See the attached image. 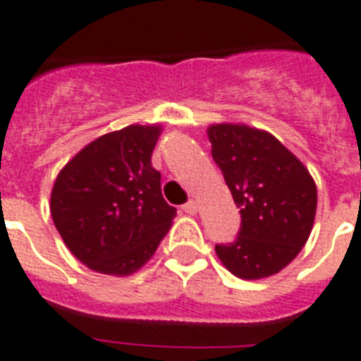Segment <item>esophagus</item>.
Listing matches in <instances>:
<instances>
[{"instance_id": "34e87169", "label": "esophagus", "mask_w": 361, "mask_h": 361, "mask_svg": "<svg viewBox=\"0 0 361 361\" xmlns=\"http://www.w3.org/2000/svg\"><path fill=\"white\" fill-rule=\"evenodd\" d=\"M181 211H183L185 214L194 216V214H196V212H198V207H196V203H194L192 200H189V202L181 205Z\"/></svg>"}]
</instances>
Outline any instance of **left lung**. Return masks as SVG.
Returning a JSON list of instances; mask_svg holds the SVG:
<instances>
[{
    "mask_svg": "<svg viewBox=\"0 0 361 361\" xmlns=\"http://www.w3.org/2000/svg\"><path fill=\"white\" fill-rule=\"evenodd\" d=\"M209 142L241 214L236 240L218 243L216 255L243 280L280 272L305 245L314 224L311 174L272 134L258 128L212 125Z\"/></svg>",
    "mask_w": 361,
    "mask_h": 361,
    "instance_id": "8db88e82",
    "label": "left lung"
}]
</instances>
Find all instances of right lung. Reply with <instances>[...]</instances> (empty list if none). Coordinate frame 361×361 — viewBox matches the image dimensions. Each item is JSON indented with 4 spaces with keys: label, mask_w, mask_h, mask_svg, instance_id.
I'll use <instances>...</instances> for the list:
<instances>
[{
    "label": "right lung",
    "mask_w": 361,
    "mask_h": 361,
    "mask_svg": "<svg viewBox=\"0 0 361 361\" xmlns=\"http://www.w3.org/2000/svg\"><path fill=\"white\" fill-rule=\"evenodd\" d=\"M161 128L130 125L94 140L56 178L50 214L65 245L87 267L127 276L143 267L176 209L161 196L152 150Z\"/></svg>",
    "instance_id": "1"
}]
</instances>
